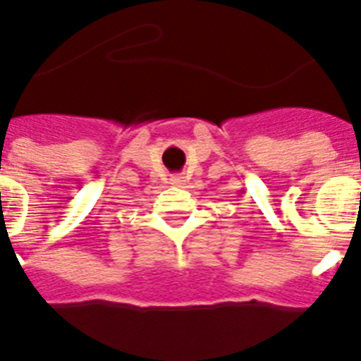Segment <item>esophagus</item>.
Masks as SVG:
<instances>
[{
	"mask_svg": "<svg viewBox=\"0 0 361 361\" xmlns=\"http://www.w3.org/2000/svg\"><path fill=\"white\" fill-rule=\"evenodd\" d=\"M172 181H174V185H178V183H180L181 180H178V178H174V180H172Z\"/></svg>",
	"mask_w": 361,
	"mask_h": 361,
	"instance_id": "1",
	"label": "esophagus"
}]
</instances>
